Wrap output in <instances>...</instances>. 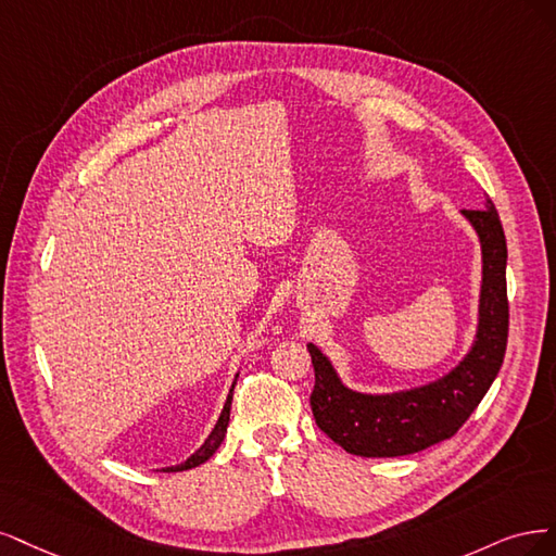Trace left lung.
I'll return each mask as SVG.
<instances>
[{
	"label": "left lung",
	"instance_id": "left-lung-1",
	"mask_svg": "<svg viewBox=\"0 0 556 556\" xmlns=\"http://www.w3.org/2000/svg\"><path fill=\"white\" fill-rule=\"evenodd\" d=\"M462 214L478 232L482 283L476 342L455 369L420 388L365 395L346 388L328 357L307 344L316 376L309 397L316 425L351 455L402 457L451 439L485 397L504 363L508 342L504 226L490 199L482 210H462Z\"/></svg>",
	"mask_w": 556,
	"mask_h": 556
}]
</instances>
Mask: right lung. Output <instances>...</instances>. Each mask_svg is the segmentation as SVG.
<instances>
[{"label":"right lung","instance_id":"obj_1","mask_svg":"<svg viewBox=\"0 0 556 556\" xmlns=\"http://www.w3.org/2000/svg\"><path fill=\"white\" fill-rule=\"evenodd\" d=\"M232 388H236V381H232V386H230V392H228V397H226V404H224L222 416H219L217 425H214V429L210 432V437L205 439V443H203V445L199 447V451H195L191 457H187L182 464H175V467H166L164 471H187V469L199 467V464L207 462V459L214 455V451H217V447H219V445H222V441H224V437H226V427H228V420H230Z\"/></svg>","mask_w":556,"mask_h":556}]
</instances>
